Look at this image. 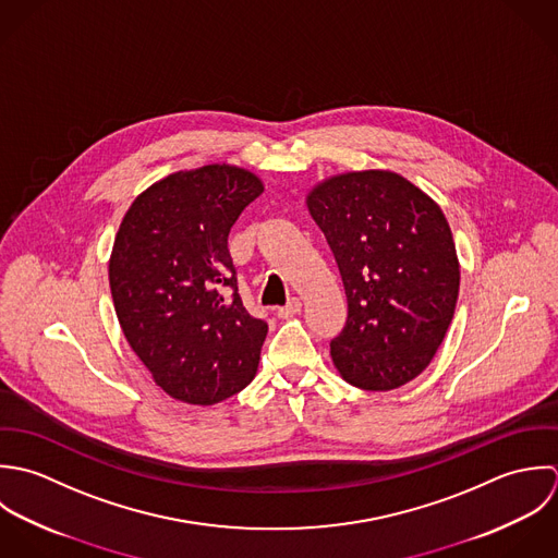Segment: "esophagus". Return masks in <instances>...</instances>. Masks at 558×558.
<instances>
[{"mask_svg": "<svg viewBox=\"0 0 558 558\" xmlns=\"http://www.w3.org/2000/svg\"><path fill=\"white\" fill-rule=\"evenodd\" d=\"M300 311H302V302H300L298 298H293V300H289V302H287V306L278 308V317L287 319V317H293V315H298Z\"/></svg>", "mask_w": 558, "mask_h": 558, "instance_id": "34e87169", "label": "esophagus"}]
</instances>
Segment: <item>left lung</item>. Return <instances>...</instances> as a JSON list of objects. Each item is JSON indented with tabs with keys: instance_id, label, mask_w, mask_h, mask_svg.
I'll return each mask as SVG.
<instances>
[{
	"instance_id": "left-lung-1",
	"label": "left lung",
	"mask_w": 558,
	"mask_h": 558,
	"mask_svg": "<svg viewBox=\"0 0 558 558\" xmlns=\"http://www.w3.org/2000/svg\"><path fill=\"white\" fill-rule=\"evenodd\" d=\"M335 254L347 322L332 338L338 373L362 390H392L421 375L445 340L459 263L442 209L395 172L335 177L308 196Z\"/></svg>"
}]
</instances>
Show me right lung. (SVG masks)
Segmentation results:
<instances>
[{"label":"right lung","mask_w":558,"mask_h":558,"mask_svg":"<svg viewBox=\"0 0 558 558\" xmlns=\"http://www.w3.org/2000/svg\"><path fill=\"white\" fill-rule=\"evenodd\" d=\"M260 194L247 170L203 166L148 187L118 228L110 287L120 328L179 401L220 403L256 373L267 322L243 308L228 232Z\"/></svg>","instance_id":"obj_1"}]
</instances>
